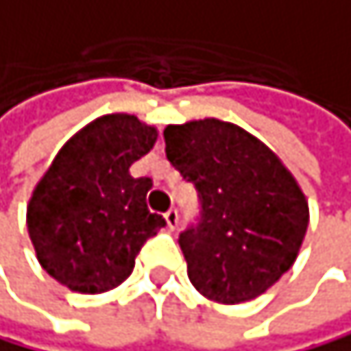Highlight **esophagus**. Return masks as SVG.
<instances>
[{"instance_id":"obj_1","label":"esophagus","mask_w":351,"mask_h":351,"mask_svg":"<svg viewBox=\"0 0 351 351\" xmlns=\"http://www.w3.org/2000/svg\"><path fill=\"white\" fill-rule=\"evenodd\" d=\"M164 218H166V224H168L170 230H174V228L179 226V211L177 209H168Z\"/></svg>"}]
</instances>
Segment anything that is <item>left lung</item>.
Masks as SVG:
<instances>
[{
    "label": "left lung",
    "mask_w": 351,
    "mask_h": 351,
    "mask_svg": "<svg viewBox=\"0 0 351 351\" xmlns=\"http://www.w3.org/2000/svg\"><path fill=\"white\" fill-rule=\"evenodd\" d=\"M164 140L200 202L196 224L179 235L192 285L222 304L265 293L293 265L308 226L291 172L263 142L218 118L168 125Z\"/></svg>",
    "instance_id": "8db88e82"
}]
</instances>
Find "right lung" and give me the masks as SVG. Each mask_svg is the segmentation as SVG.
Instances as JSON below:
<instances>
[{"instance_id": "obj_1", "label": "right lung", "mask_w": 351, "mask_h": 351, "mask_svg": "<svg viewBox=\"0 0 351 351\" xmlns=\"http://www.w3.org/2000/svg\"><path fill=\"white\" fill-rule=\"evenodd\" d=\"M157 142L155 127L129 114L101 116L60 149L27 207V230L49 276L71 291L121 285L166 220L146 207L149 177L129 168Z\"/></svg>"}]
</instances>
